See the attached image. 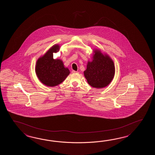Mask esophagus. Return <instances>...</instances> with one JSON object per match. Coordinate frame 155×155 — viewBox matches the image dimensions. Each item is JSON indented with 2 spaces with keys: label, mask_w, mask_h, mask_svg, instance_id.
<instances>
[{
  "label": "esophagus",
  "mask_w": 155,
  "mask_h": 155,
  "mask_svg": "<svg viewBox=\"0 0 155 155\" xmlns=\"http://www.w3.org/2000/svg\"><path fill=\"white\" fill-rule=\"evenodd\" d=\"M71 73H78V71H75V70H72V71H71Z\"/></svg>",
  "instance_id": "1"
}]
</instances>
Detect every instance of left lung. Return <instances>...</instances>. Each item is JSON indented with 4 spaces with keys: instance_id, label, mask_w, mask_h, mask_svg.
I'll use <instances>...</instances> for the list:
<instances>
[{
    "instance_id": "left-lung-1",
    "label": "left lung",
    "mask_w": 155,
    "mask_h": 155,
    "mask_svg": "<svg viewBox=\"0 0 155 155\" xmlns=\"http://www.w3.org/2000/svg\"><path fill=\"white\" fill-rule=\"evenodd\" d=\"M92 61H89L84 76L90 85L101 88L108 85L115 75V66L112 59L95 50Z\"/></svg>"
}]
</instances>
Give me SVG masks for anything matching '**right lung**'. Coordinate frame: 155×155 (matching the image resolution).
<instances>
[{"label":"right lung","instance_id":"1","mask_svg":"<svg viewBox=\"0 0 155 155\" xmlns=\"http://www.w3.org/2000/svg\"><path fill=\"white\" fill-rule=\"evenodd\" d=\"M59 49L58 45L52 46L36 62L35 71L37 76L46 86L51 87L58 85L69 75V70L64 67L61 60L53 59V53H56Z\"/></svg>","mask_w":155,"mask_h":155}]
</instances>
